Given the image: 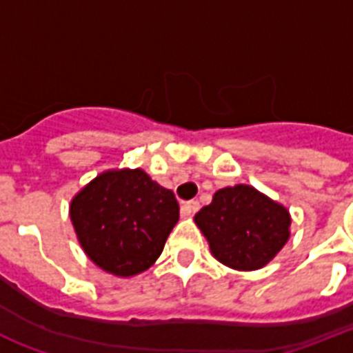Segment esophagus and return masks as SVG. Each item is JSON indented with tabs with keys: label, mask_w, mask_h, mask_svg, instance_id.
Wrapping results in <instances>:
<instances>
[{
	"label": "esophagus",
	"mask_w": 353,
	"mask_h": 353,
	"mask_svg": "<svg viewBox=\"0 0 353 353\" xmlns=\"http://www.w3.org/2000/svg\"><path fill=\"white\" fill-rule=\"evenodd\" d=\"M199 210L198 201H187L181 205V216H192Z\"/></svg>",
	"instance_id": "obj_1"
}]
</instances>
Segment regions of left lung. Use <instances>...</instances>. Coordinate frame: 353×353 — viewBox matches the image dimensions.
Instances as JSON below:
<instances>
[{"label": "left lung", "instance_id": "left-lung-1", "mask_svg": "<svg viewBox=\"0 0 353 353\" xmlns=\"http://www.w3.org/2000/svg\"><path fill=\"white\" fill-rule=\"evenodd\" d=\"M194 221L216 260L238 271L263 268L290 240L288 209L249 185L218 190Z\"/></svg>", "mask_w": 353, "mask_h": 353}]
</instances>
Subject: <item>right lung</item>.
<instances>
[{"label":"right lung","mask_w":353,"mask_h":353,"mask_svg":"<svg viewBox=\"0 0 353 353\" xmlns=\"http://www.w3.org/2000/svg\"><path fill=\"white\" fill-rule=\"evenodd\" d=\"M69 216L90 260L108 273L133 276L163 252L179 220V205L141 168L108 170L71 201Z\"/></svg>","instance_id":"obj_1"}]
</instances>
